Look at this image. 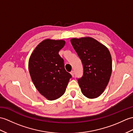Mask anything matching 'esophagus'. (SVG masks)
Segmentation results:
<instances>
[{"label": "esophagus", "instance_id": "1", "mask_svg": "<svg viewBox=\"0 0 133 133\" xmlns=\"http://www.w3.org/2000/svg\"><path fill=\"white\" fill-rule=\"evenodd\" d=\"M71 74L72 75V76L74 77V75H75V73H74V71H71Z\"/></svg>", "mask_w": 133, "mask_h": 133}]
</instances>
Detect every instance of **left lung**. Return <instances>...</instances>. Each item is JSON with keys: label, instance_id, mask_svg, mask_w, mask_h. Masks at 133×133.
Masks as SVG:
<instances>
[{"label": "left lung", "instance_id": "8db88e82", "mask_svg": "<svg viewBox=\"0 0 133 133\" xmlns=\"http://www.w3.org/2000/svg\"><path fill=\"white\" fill-rule=\"evenodd\" d=\"M71 42L83 64V76L78 79L82 93L89 98H96L103 94L112 74L110 52L91 37L72 38Z\"/></svg>", "mask_w": 133, "mask_h": 133}]
</instances>
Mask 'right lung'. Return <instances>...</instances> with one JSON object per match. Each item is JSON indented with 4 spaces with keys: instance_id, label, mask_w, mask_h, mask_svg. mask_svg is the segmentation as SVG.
<instances>
[{
    "instance_id": "right-lung-1",
    "label": "right lung",
    "mask_w": 133,
    "mask_h": 133,
    "mask_svg": "<svg viewBox=\"0 0 133 133\" xmlns=\"http://www.w3.org/2000/svg\"><path fill=\"white\" fill-rule=\"evenodd\" d=\"M64 44L63 40H44L29 58V70L34 84L49 100L61 97L72 78L64 69V60L58 54Z\"/></svg>"
}]
</instances>
